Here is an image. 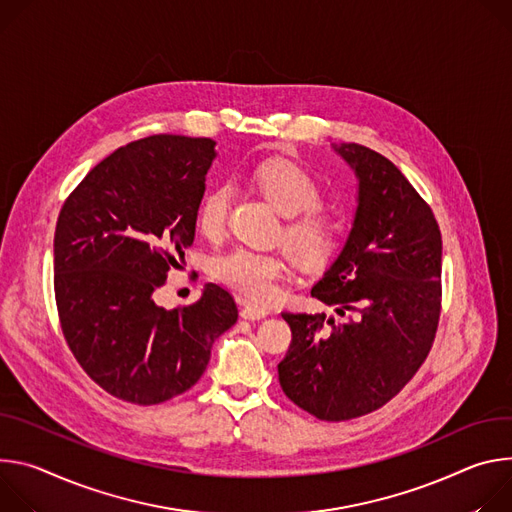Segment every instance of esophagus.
<instances>
[{"instance_id":"1","label":"esophagus","mask_w":512,"mask_h":512,"mask_svg":"<svg viewBox=\"0 0 512 512\" xmlns=\"http://www.w3.org/2000/svg\"><path fill=\"white\" fill-rule=\"evenodd\" d=\"M238 303H240V307H242L240 315H242L244 319H248V321H258V319H264V317L270 313L266 307L254 305V303H250V301H246V299H240Z\"/></svg>"}]
</instances>
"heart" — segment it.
I'll list each match as a JSON object with an SVG mask.
<instances>
[{
  "instance_id": "obj_1",
  "label": "heart",
  "mask_w": 512,
  "mask_h": 512,
  "mask_svg": "<svg viewBox=\"0 0 512 512\" xmlns=\"http://www.w3.org/2000/svg\"><path fill=\"white\" fill-rule=\"evenodd\" d=\"M254 181L262 195L291 219L285 225V242L295 260L309 270L323 268L337 250V227L317 207L321 187L307 170L291 160H266L254 168ZM232 191L215 185L199 201L197 225L207 238H219L230 213ZM211 274L225 287L244 297L266 301L276 295L278 282L287 274V262L276 252L236 246L211 260Z\"/></svg>"
}]
</instances>
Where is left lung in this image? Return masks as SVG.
Segmentation results:
<instances>
[{
	"mask_svg": "<svg viewBox=\"0 0 512 512\" xmlns=\"http://www.w3.org/2000/svg\"><path fill=\"white\" fill-rule=\"evenodd\" d=\"M358 179L350 236L311 295L325 313H282L293 331L278 380L321 421L386 405L425 362L441 313V232L431 207L382 154L333 144Z\"/></svg>",
	"mask_w": 512,
	"mask_h": 512,
	"instance_id": "left-lung-1",
	"label": "left lung"
}]
</instances>
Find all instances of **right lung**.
<instances>
[{
    "instance_id": "1",
    "label": "right lung",
    "mask_w": 512,
    "mask_h": 512,
    "mask_svg": "<svg viewBox=\"0 0 512 512\" xmlns=\"http://www.w3.org/2000/svg\"><path fill=\"white\" fill-rule=\"evenodd\" d=\"M215 142L148 136L103 158L65 201L54 232V297L63 335L105 392L158 405L205 372L215 339L238 321L234 297L205 285L166 311L154 291L195 240Z\"/></svg>"
}]
</instances>
